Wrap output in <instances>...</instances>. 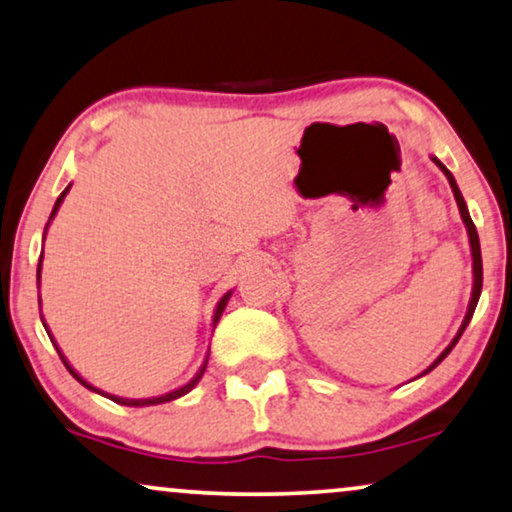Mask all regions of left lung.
Listing matches in <instances>:
<instances>
[{
  "mask_svg": "<svg viewBox=\"0 0 512 512\" xmlns=\"http://www.w3.org/2000/svg\"><path fill=\"white\" fill-rule=\"evenodd\" d=\"M433 159V163L435 166H438L442 173H445V177L449 180V187H452V192H454V199H456V206H459V213H461V220H463V224H466V231H468V241H470V255H473V292H470V302H468V311H466V316H463V323H461V327H459V332H456L454 335V339L452 342H449V346L445 351L440 353L438 358L433 360L431 365L426 367L424 372L419 374V377H424V374H428L431 370H435V367H438L442 360H445L447 356H449V351L454 349L456 346V342H459L461 339V335H463V330H466L468 327V323H470V318H473V313H475V306H478V299H480V292H482V255H480V238H478V229H475V224H473V220H470V213H468V206H466V201H463V196H461V192H459V185H456V180H454V175L449 173L447 170V166L445 163H442L438 156H431Z\"/></svg>",
  "mask_w": 512,
  "mask_h": 512,
  "instance_id": "obj_1",
  "label": "left lung"
}]
</instances>
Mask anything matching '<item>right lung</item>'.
Masks as SVG:
<instances>
[{"instance_id":"add662e5","label":"right lung","mask_w":512,"mask_h":512,"mask_svg":"<svg viewBox=\"0 0 512 512\" xmlns=\"http://www.w3.org/2000/svg\"><path fill=\"white\" fill-rule=\"evenodd\" d=\"M70 187L72 185H67L65 187V192L58 196V201H56V206H53V210H51V217H49V222H46V229H49V224H51V220L53 217H56V213H58V208H60V203L65 201V196H67V192H70ZM46 229H44V236H46ZM42 260H44V252H42V257H39V264H37V288H39V283H42ZM229 297H231V290L229 292H224V297L220 299V302H217V306H215V313H213V330H215V325H217V320H220V316H222V311L227 309V302H229ZM42 323H44V318H42ZM44 327H46V332H49V325L44 323ZM49 337H51V342H53V335L49 332ZM53 346H56V351L60 353V360H63L65 363V367H67V372L72 374L74 379L79 381L81 386H86L88 391H95V393H100V395H105V398H109V400H114V403H119V405H126V407H147V405H161V403H170V400H175V398H182V395H187L189 391H192V388L199 384L201 381V377H203V372H206V365H208V356H206V360H203V365H201V370L194 374L192 379L187 381L185 386H180V388H175V391H170V393H163V395H156V398H119V395H112V393H102L100 388H95L93 384H88V381L81 377V374H77V370H74V367L67 363V358L63 356V351L58 349V344L53 342Z\"/></svg>"}]
</instances>
